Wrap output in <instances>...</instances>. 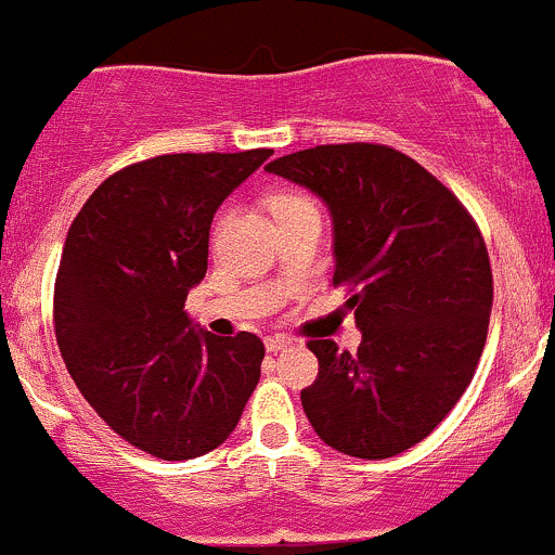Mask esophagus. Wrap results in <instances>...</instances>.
<instances>
[{"mask_svg": "<svg viewBox=\"0 0 555 555\" xmlns=\"http://www.w3.org/2000/svg\"><path fill=\"white\" fill-rule=\"evenodd\" d=\"M293 344H295V340L287 338V335H268V338H266V349L273 351V354H276V351L289 349Z\"/></svg>", "mask_w": 555, "mask_h": 555, "instance_id": "esophagus-1", "label": "esophagus"}]
</instances>
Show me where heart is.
I'll return each instance as SVG.
<instances>
[{"instance_id": "1", "label": "heart", "mask_w": 555, "mask_h": 555, "mask_svg": "<svg viewBox=\"0 0 555 555\" xmlns=\"http://www.w3.org/2000/svg\"><path fill=\"white\" fill-rule=\"evenodd\" d=\"M293 204H304V198H298V195H282V198L273 204V209H276V206H293Z\"/></svg>"}]
</instances>
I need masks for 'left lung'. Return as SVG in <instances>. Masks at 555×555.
<instances>
[{
  "mask_svg": "<svg viewBox=\"0 0 555 555\" xmlns=\"http://www.w3.org/2000/svg\"><path fill=\"white\" fill-rule=\"evenodd\" d=\"M268 173L311 190L333 220V284L354 289L362 344L311 340L319 376L300 391L313 433L357 459H389L427 438L483 354L489 251L456 195L384 144H322Z\"/></svg>",
  "mask_w": 555,
  "mask_h": 555,
  "instance_id": "1",
  "label": "left lung"
}]
</instances>
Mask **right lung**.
I'll return each mask as SVG.
<instances>
[{
    "label": "right lung",
    "mask_w": 555,
    "mask_h": 555,
    "mask_svg": "<svg viewBox=\"0 0 555 555\" xmlns=\"http://www.w3.org/2000/svg\"><path fill=\"white\" fill-rule=\"evenodd\" d=\"M273 150L158 155L104 179L66 233L53 322L66 371L137 449L184 462L236 429L266 346L201 330L184 311L206 276L222 201Z\"/></svg>",
    "instance_id": "obj_1"
}]
</instances>
